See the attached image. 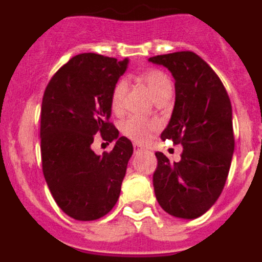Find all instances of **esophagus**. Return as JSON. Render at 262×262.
<instances>
[{"mask_svg":"<svg viewBox=\"0 0 262 262\" xmlns=\"http://www.w3.org/2000/svg\"><path fill=\"white\" fill-rule=\"evenodd\" d=\"M134 151H135V154H139V152L144 151V148L140 144H134Z\"/></svg>","mask_w":262,"mask_h":262,"instance_id":"esophagus-1","label":"esophagus"}]
</instances>
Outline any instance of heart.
Here are the masks:
<instances>
[{
    "label": "heart",
    "mask_w": 262,
    "mask_h": 262,
    "mask_svg": "<svg viewBox=\"0 0 262 262\" xmlns=\"http://www.w3.org/2000/svg\"><path fill=\"white\" fill-rule=\"evenodd\" d=\"M140 80L147 85L154 99H157L164 94L172 93V81L164 72L157 71V69H149V71L143 72L140 75ZM124 94H126V82L119 81L111 93V108L115 113H119L122 110ZM156 128V122L140 117H128L120 123V131L123 133V135L136 143L147 142L152 131H155Z\"/></svg>",
    "instance_id": "b5f03b06"
}]
</instances>
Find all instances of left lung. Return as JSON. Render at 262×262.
<instances>
[{"label":"left lung","mask_w":262,"mask_h":262,"mask_svg":"<svg viewBox=\"0 0 262 262\" xmlns=\"http://www.w3.org/2000/svg\"><path fill=\"white\" fill-rule=\"evenodd\" d=\"M148 61L168 68L174 78V107L161 139L184 147L178 163L156 152V200L172 216L195 219L216 202L230 172L235 148L230 97L211 67L191 51Z\"/></svg>","instance_id":"left-lung-1"}]
</instances>
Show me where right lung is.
Returning a JSON list of instances; mask_svg holds the SVG:
<instances>
[{
	"instance_id": "obj_1",
	"label": "right lung",
	"mask_w": 262,
	"mask_h": 262,
	"mask_svg": "<svg viewBox=\"0 0 262 262\" xmlns=\"http://www.w3.org/2000/svg\"><path fill=\"white\" fill-rule=\"evenodd\" d=\"M128 59L97 53L72 57L46 88L40 113L41 166L53 200L76 221H96L117 203L133 143L108 122L111 93ZM115 141L102 157L94 136Z\"/></svg>"
}]
</instances>
